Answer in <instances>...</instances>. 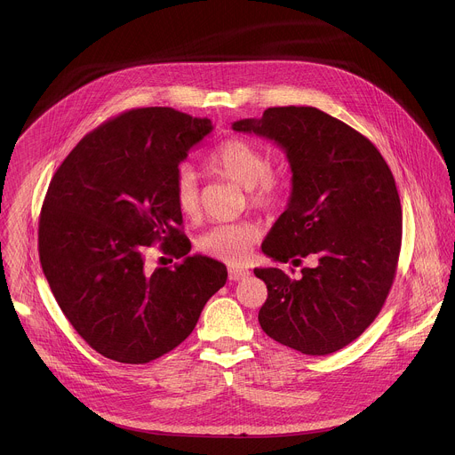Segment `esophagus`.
<instances>
[{"mask_svg":"<svg viewBox=\"0 0 455 455\" xmlns=\"http://www.w3.org/2000/svg\"><path fill=\"white\" fill-rule=\"evenodd\" d=\"M248 275H250V272L244 270V268H230V270H228L230 281H241V279H244V277H248Z\"/></svg>","mask_w":455,"mask_h":455,"instance_id":"obj_1","label":"esophagus"}]
</instances>
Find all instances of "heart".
Here are the masks:
<instances>
[{
    "label": "heart",
    "instance_id": "1",
    "mask_svg": "<svg viewBox=\"0 0 455 455\" xmlns=\"http://www.w3.org/2000/svg\"><path fill=\"white\" fill-rule=\"evenodd\" d=\"M207 165L220 176L248 190V204L259 211L279 209L288 194L286 178L270 169V158L253 142L230 137L220 142L207 156ZM172 194L180 212L194 218L200 211V181L190 165H181L172 180ZM259 230L251 223L220 225L204 234L198 248L228 265H239L250 253Z\"/></svg>",
    "mask_w": 455,
    "mask_h": 455
}]
</instances>
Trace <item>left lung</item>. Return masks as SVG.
Wrapping results in <instances>:
<instances>
[{
  "label": "left lung",
  "mask_w": 455,
  "mask_h": 455,
  "mask_svg": "<svg viewBox=\"0 0 455 455\" xmlns=\"http://www.w3.org/2000/svg\"><path fill=\"white\" fill-rule=\"evenodd\" d=\"M232 129L274 140L291 167L288 207L263 251L279 263L315 259L300 279L253 270L268 288L259 323L304 355L335 353L371 326L393 286L402 248L395 176L369 139L316 108H268Z\"/></svg>",
  "instance_id": "left-lung-1"
}]
</instances>
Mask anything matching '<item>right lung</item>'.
<instances>
[{
	"instance_id": "right-lung-1",
	"label": "right lung",
	"mask_w": 455,
	"mask_h": 455,
	"mask_svg": "<svg viewBox=\"0 0 455 455\" xmlns=\"http://www.w3.org/2000/svg\"><path fill=\"white\" fill-rule=\"evenodd\" d=\"M214 129L172 108L125 111L88 133L55 171L39 216V259L74 330L102 356L148 363L180 346L227 267L187 255L172 180ZM186 259L145 270L147 246Z\"/></svg>"
}]
</instances>
